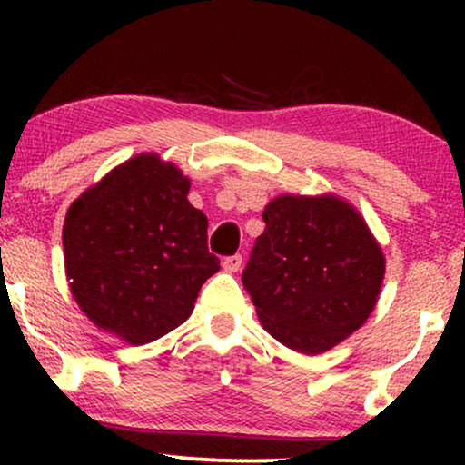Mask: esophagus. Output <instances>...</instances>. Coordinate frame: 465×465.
Segmentation results:
<instances>
[{
    "label": "esophagus",
    "instance_id": "1",
    "mask_svg": "<svg viewBox=\"0 0 465 465\" xmlns=\"http://www.w3.org/2000/svg\"><path fill=\"white\" fill-rule=\"evenodd\" d=\"M241 262H243V256H241V253H234V256H226L222 260V266H224L226 272H237L241 269Z\"/></svg>",
    "mask_w": 465,
    "mask_h": 465
}]
</instances>
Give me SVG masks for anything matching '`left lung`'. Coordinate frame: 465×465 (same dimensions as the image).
Listing matches in <instances>:
<instances>
[{
  "label": "left lung",
  "mask_w": 465,
  "mask_h": 465,
  "mask_svg": "<svg viewBox=\"0 0 465 465\" xmlns=\"http://www.w3.org/2000/svg\"><path fill=\"white\" fill-rule=\"evenodd\" d=\"M243 285L266 332L322 353L372 313L385 258L364 220L336 196H279L266 205Z\"/></svg>",
  "instance_id": "1"
}]
</instances>
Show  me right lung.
<instances>
[{
	"instance_id": "add662e5",
	"label": "right lung",
	"mask_w": 465,
	"mask_h": 465,
	"mask_svg": "<svg viewBox=\"0 0 465 465\" xmlns=\"http://www.w3.org/2000/svg\"><path fill=\"white\" fill-rule=\"evenodd\" d=\"M188 190L180 169L142 154L67 212L63 250L75 302L131 345L186 322L201 285L220 271L207 247V218L190 205Z\"/></svg>"
}]
</instances>
